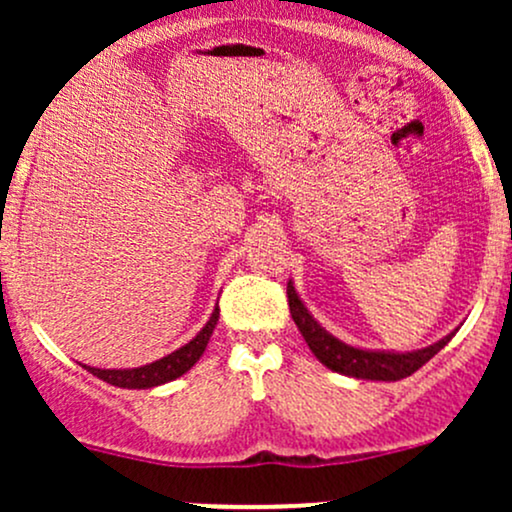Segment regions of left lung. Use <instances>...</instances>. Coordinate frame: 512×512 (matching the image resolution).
<instances>
[{"mask_svg":"<svg viewBox=\"0 0 512 512\" xmlns=\"http://www.w3.org/2000/svg\"><path fill=\"white\" fill-rule=\"evenodd\" d=\"M286 296H289L293 322H296V327L301 330L305 344L310 346V351L317 356V361H320L322 366L334 370V373L349 375V378L395 383V380H402L407 378V375L416 373V370L431 361V358L455 337V332H450L445 334L443 339H438L436 344L416 351L358 349V346H351L334 337L332 332H327L325 327L310 315V310L305 308L301 296L296 293L293 281H289V286H286Z\"/></svg>","mask_w":512,"mask_h":512,"instance_id":"obj_1","label":"left lung"}]
</instances>
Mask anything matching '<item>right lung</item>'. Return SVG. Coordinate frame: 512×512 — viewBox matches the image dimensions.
Listing matches in <instances>:
<instances>
[{"label":"right lung","instance_id":"right-lung-1","mask_svg":"<svg viewBox=\"0 0 512 512\" xmlns=\"http://www.w3.org/2000/svg\"><path fill=\"white\" fill-rule=\"evenodd\" d=\"M216 322H219V305L211 313L209 322L197 332L195 339H190L185 346L175 349L173 354L158 358L154 363H146V366L139 368H93V366H84L88 373L96 375V378L105 380V383L115 385V387H125V390H151V387L166 385L170 380L180 378L190 370L195 363L199 361V356L204 354L207 349L211 334H214Z\"/></svg>","mask_w":512,"mask_h":512}]
</instances>
